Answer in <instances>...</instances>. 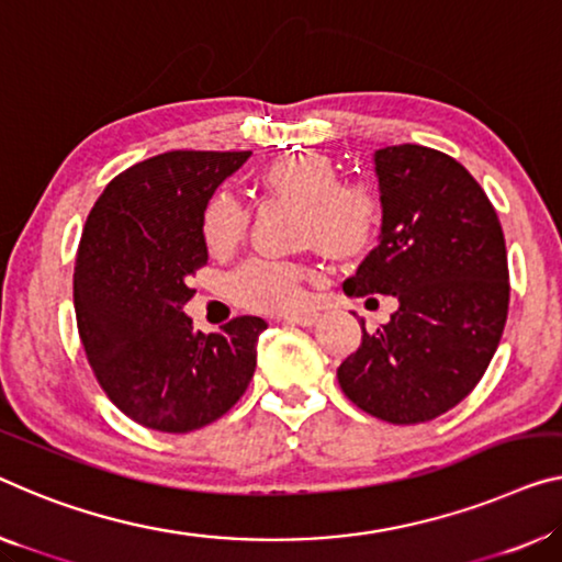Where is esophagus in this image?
<instances>
[{
	"instance_id": "obj_1",
	"label": "esophagus",
	"mask_w": 562,
	"mask_h": 562,
	"mask_svg": "<svg viewBox=\"0 0 562 562\" xmlns=\"http://www.w3.org/2000/svg\"><path fill=\"white\" fill-rule=\"evenodd\" d=\"M280 321L292 323V325H303V328H310V325L317 323V313H292V315L280 317Z\"/></svg>"
}]
</instances>
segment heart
I'll use <instances>...</instances> for the list:
<instances>
[{
    "instance_id": "heart-1",
    "label": "heart",
    "mask_w": 562,
    "mask_h": 562,
    "mask_svg": "<svg viewBox=\"0 0 562 562\" xmlns=\"http://www.w3.org/2000/svg\"><path fill=\"white\" fill-rule=\"evenodd\" d=\"M262 183L274 194L300 201V237L315 241L330 257H356L371 245L381 222V199L363 181H340L333 158L317 150H295L265 166ZM249 212L234 191L220 189L206 201L201 234L209 252L227 255L245 239ZM303 262L252 257L232 272L229 295L257 313H288L303 303Z\"/></svg>"
}]
</instances>
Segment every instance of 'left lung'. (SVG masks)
<instances>
[{
  "label": "left lung",
  "mask_w": 562,
  "mask_h": 562,
  "mask_svg": "<svg viewBox=\"0 0 562 562\" xmlns=\"http://www.w3.org/2000/svg\"><path fill=\"white\" fill-rule=\"evenodd\" d=\"M373 164L379 247L342 290L393 295L398 307L375 330L361 321V346L340 363L338 383L381 422L422 424L467 398L499 346L509 305L505 234L474 176L441 150L386 146Z\"/></svg>",
  "instance_id": "left-lung-1"
}]
</instances>
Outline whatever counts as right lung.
Masks as SVG:
<instances>
[{
	"mask_svg": "<svg viewBox=\"0 0 562 562\" xmlns=\"http://www.w3.org/2000/svg\"><path fill=\"white\" fill-rule=\"evenodd\" d=\"M252 150H169L108 183L75 259L78 333L100 389L146 429L187 434L241 398L267 323L239 315L216 333L183 305L206 265L201 216L216 187Z\"/></svg>",
	"mask_w": 562,
	"mask_h": 562,
	"instance_id": "add662e5",
	"label": "right lung"
}]
</instances>
